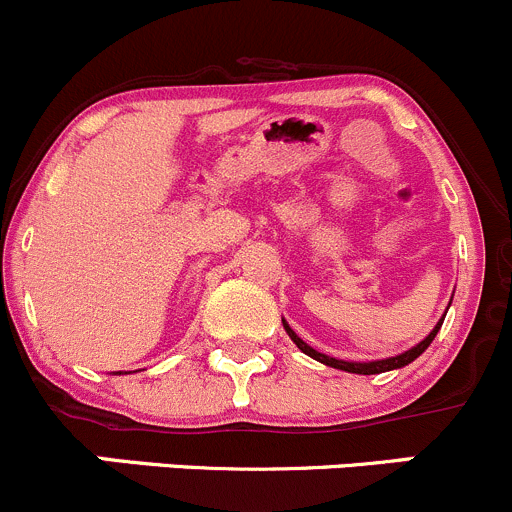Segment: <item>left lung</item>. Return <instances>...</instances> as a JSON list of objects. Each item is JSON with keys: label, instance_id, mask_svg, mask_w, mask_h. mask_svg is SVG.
<instances>
[{"label": "left lung", "instance_id": "1", "mask_svg": "<svg viewBox=\"0 0 512 512\" xmlns=\"http://www.w3.org/2000/svg\"><path fill=\"white\" fill-rule=\"evenodd\" d=\"M443 317H446V314H443ZM443 317H441V322H438L436 327H433V332L428 334V337L423 339V342H418L416 347H411L409 352H404V354H396V356H389V359H376V361H344V359H334V356H327V354L317 352V349H312V347H309L307 342H302V339H299L297 334H294V329L289 327V324L285 322V319H282V324H285V332L289 334V339H292V342L297 344V347L302 349L304 354H307V356H312V359L322 361V364L332 366V369H342V371H349V374H381V371L401 369V366L411 364V361L418 359V356H421L423 352H426V349H428V344H431L433 339H436L438 329H441V324H443Z\"/></svg>", "mask_w": 512, "mask_h": 512}]
</instances>
